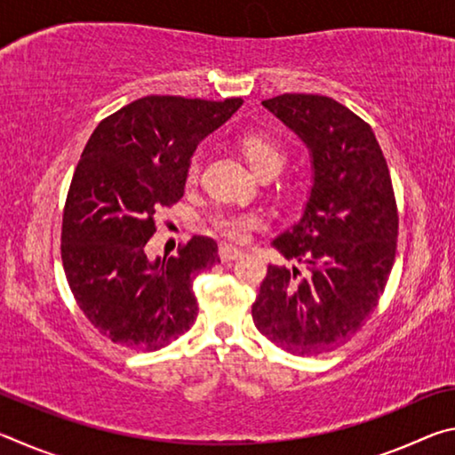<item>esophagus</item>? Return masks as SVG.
<instances>
[{
    "label": "esophagus",
    "mask_w": 455,
    "mask_h": 455,
    "mask_svg": "<svg viewBox=\"0 0 455 455\" xmlns=\"http://www.w3.org/2000/svg\"><path fill=\"white\" fill-rule=\"evenodd\" d=\"M219 257H220L222 263H230V260L243 257V251L236 249V246H230V244H220L219 246Z\"/></svg>",
    "instance_id": "1"
}]
</instances>
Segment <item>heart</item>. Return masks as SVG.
I'll return each instance as SVG.
<instances>
[{
  "label": "heart",
  "mask_w": 455,
  "mask_h": 455,
  "mask_svg": "<svg viewBox=\"0 0 455 455\" xmlns=\"http://www.w3.org/2000/svg\"><path fill=\"white\" fill-rule=\"evenodd\" d=\"M241 150L244 158L249 160L252 171L259 176H265L268 172H279L284 160H287V154H284L283 146L260 132H249L241 138ZM200 164H203V154L195 152L188 160L187 166V179L196 180L200 174ZM212 228L220 233L222 236L230 238V241L244 243L249 241L251 235L255 233L257 228L263 227V214L255 211H222L212 217Z\"/></svg>",
  "instance_id": "b5f03b06"
}]
</instances>
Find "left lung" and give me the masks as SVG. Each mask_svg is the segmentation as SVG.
Masks as SVG:
<instances>
[{"label":"left lung","instance_id":"8db88e82","mask_svg":"<svg viewBox=\"0 0 455 455\" xmlns=\"http://www.w3.org/2000/svg\"><path fill=\"white\" fill-rule=\"evenodd\" d=\"M307 144L313 187L303 217L271 243L292 267L268 265L252 321L276 347L319 355L347 343L379 303L397 249V204L371 126L333 98L265 100Z\"/></svg>","mask_w":455,"mask_h":455}]
</instances>
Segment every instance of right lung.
Instances as JSON below:
<instances>
[{
  "label": "right lung",
  "mask_w": 455,
  "mask_h": 455,
  "mask_svg": "<svg viewBox=\"0 0 455 455\" xmlns=\"http://www.w3.org/2000/svg\"><path fill=\"white\" fill-rule=\"evenodd\" d=\"M243 106L182 96H146L96 126L68 190L61 263L80 309L122 347L156 351L187 333L198 305L192 281L220 263L209 236L174 257L150 259L154 217L184 195L198 142Z\"/></svg>",
  "instance_id": "right-lung-1"
}]
</instances>
